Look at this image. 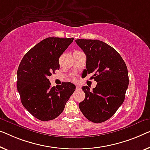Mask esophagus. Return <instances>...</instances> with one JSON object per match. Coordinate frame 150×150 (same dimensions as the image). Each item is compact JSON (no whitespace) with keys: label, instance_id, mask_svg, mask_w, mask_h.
Returning a JSON list of instances; mask_svg holds the SVG:
<instances>
[{"label":"esophagus","instance_id":"obj_1","mask_svg":"<svg viewBox=\"0 0 150 150\" xmlns=\"http://www.w3.org/2000/svg\"><path fill=\"white\" fill-rule=\"evenodd\" d=\"M81 89V86H78V85L77 86H76V89Z\"/></svg>","mask_w":150,"mask_h":150}]
</instances>
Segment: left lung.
<instances>
[{"label":"left lung","instance_id":"8db88e82","mask_svg":"<svg viewBox=\"0 0 150 150\" xmlns=\"http://www.w3.org/2000/svg\"><path fill=\"white\" fill-rule=\"evenodd\" d=\"M75 42L86 55V75L93 73L91 78L97 82L92 91L87 86L82 87L86 98L79 103V109L89 120L100 123L112 117L123 103L129 85L127 65L119 53L104 42Z\"/></svg>","mask_w":150,"mask_h":150}]
</instances>
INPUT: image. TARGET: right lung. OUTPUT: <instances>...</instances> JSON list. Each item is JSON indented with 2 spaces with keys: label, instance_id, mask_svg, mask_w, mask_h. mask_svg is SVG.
<instances>
[{
  "label": "right lung",
  "instance_id": "add662e5",
  "mask_svg": "<svg viewBox=\"0 0 150 150\" xmlns=\"http://www.w3.org/2000/svg\"><path fill=\"white\" fill-rule=\"evenodd\" d=\"M74 38H47L27 52L17 70V90L29 112L42 121L53 120L63 111L75 86L64 82L51 87L48 77L59 69V58Z\"/></svg>",
  "mask_w": 150,
  "mask_h": 150
}]
</instances>
